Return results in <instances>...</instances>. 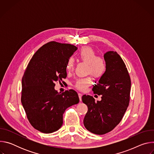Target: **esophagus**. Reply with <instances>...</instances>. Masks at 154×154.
<instances>
[{
	"mask_svg": "<svg viewBox=\"0 0 154 154\" xmlns=\"http://www.w3.org/2000/svg\"><path fill=\"white\" fill-rule=\"evenodd\" d=\"M79 95V99H80V101H82V94L81 93H79L78 94Z\"/></svg>",
	"mask_w": 154,
	"mask_h": 154,
	"instance_id": "34e87169",
	"label": "esophagus"
}]
</instances>
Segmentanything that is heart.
I'll return each instance as SVG.
<instances>
[{"label":"heart","instance_id":"b5f03b06","mask_svg":"<svg viewBox=\"0 0 154 154\" xmlns=\"http://www.w3.org/2000/svg\"><path fill=\"white\" fill-rule=\"evenodd\" d=\"M79 59L88 64V72L90 73L95 77H101L106 69L105 62L103 58L96 56V52L90 47H83L80 49L78 53ZM74 60L72 58H68L66 64V69L70 72L73 70ZM91 83L90 78L79 79L76 80L74 86L79 90L85 91Z\"/></svg>","mask_w":154,"mask_h":154}]
</instances>
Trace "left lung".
<instances>
[{"label":"left lung","instance_id":"obj_1","mask_svg":"<svg viewBox=\"0 0 154 154\" xmlns=\"http://www.w3.org/2000/svg\"><path fill=\"white\" fill-rule=\"evenodd\" d=\"M106 69L92 90L102 95L100 101L83 95L82 101L88 109L83 124L90 132L103 135L112 131L121 121L130 100L131 80L126 66L114 51L104 54Z\"/></svg>","mask_w":154,"mask_h":154}]
</instances>
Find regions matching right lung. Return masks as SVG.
<instances>
[{
  "instance_id": "obj_1",
  "label": "right lung",
  "mask_w": 154,
  "mask_h": 154,
  "mask_svg": "<svg viewBox=\"0 0 154 154\" xmlns=\"http://www.w3.org/2000/svg\"><path fill=\"white\" fill-rule=\"evenodd\" d=\"M77 48L55 41L43 45L33 55L22 79L21 103L31 125L45 134L58 130L63 125L66 109L79 102L73 90L62 93L55 82L67 76L66 64Z\"/></svg>"
}]
</instances>
